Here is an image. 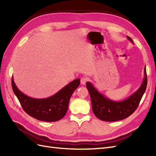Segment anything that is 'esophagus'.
<instances>
[{"instance_id": "34e87169", "label": "esophagus", "mask_w": 156, "mask_h": 156, "mask_svg": "<svg viewBox=\"0 0 156 156\" xmlns=\"http://www.w3.org/2000/svg\"><path fill=\"white\" fill-rule=\"evenodd\" d=\"M87 81V78L85 77H83L81 79V84H83V85H84V84H85L86 83Z\"/></svg>"}]
</instances>
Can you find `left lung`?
<instances>
[{
  "label": "left lung",
  "mask_w": 156,
  "mask_h": 156,
  "mask_svg": "<svg viewBox=\"0 0 156 156\" xmlns=\"http://www.w3.org/2000/svg\"><path fill=\"white\" fill-rule=\"evenodd\" d=\"M127 37L133 44L130 37ZM144 75L143 83L137 90L122 101H114L105 97L90 82H87L86 85L90 96L94 114L99 119L105 122L121 120L133 114L139 106L147 86L146 66L144 69Z\"/></svg>",
  "instance_id": "left-lung-1"
}]
</instances>
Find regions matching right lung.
<instances>
[{"mask_svg": "<svg viewBox=\"0 0 156 156\" xmlns=\"http://www.w3.org/2000/svg\"><path fill=\"white\" fill-rule=\"evenodd\" d=\"M80 84V79H75L49 98L37 99L23 93L12 79L13 91L24 111L30 116L44 122L58 121L66 114L70 98Z\"/></svg>", "mask_w": 156, "mask_h": 156, "instance_id": "add662e5", "label": "right lung"}]
</instances>
